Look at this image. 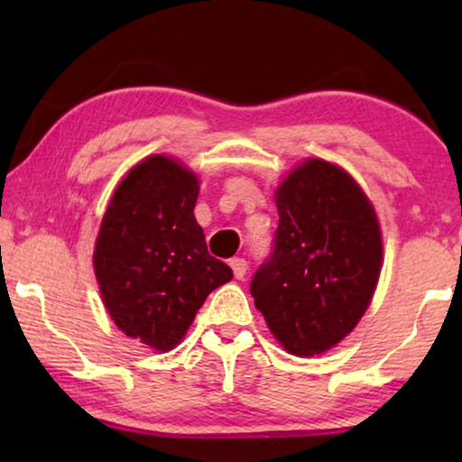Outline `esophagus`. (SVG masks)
I'll list each match as a JSON object with an SVG mask.
<instances>
[{
  "instance_id": "1",
  "label": "esophagus",
  "mask_w": 462,
  "mask_h": 462,
  "mask_svg": "<svg viewBox=\"0 0 462 462\" xmlns=\"http://www.w3.org/2000/svg\"><path fill=\"white\" fill-rule=\"evenodd\" d=\"M229 264L233 269V275H236L237 280H244L245 271H248V263H245V258H231Z\"/></svg>"
}]
</instances>
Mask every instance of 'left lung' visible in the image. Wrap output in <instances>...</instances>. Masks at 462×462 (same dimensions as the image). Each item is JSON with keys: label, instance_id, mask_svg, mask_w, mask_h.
I'll list each match as a JSON object with an SVG mask.
<instances>
[{"label": "left lung", "instance_id": "left-lung-1", "mask_svg": "<svg viewBox=\"0 0 462 462\" xmlns=\"http://www.w3.org/2000/svg\"><path fill=\"white\" fill-rule=\"evenodd\" d=\"M280 225L250 283L254 305L283 349L319 356L368 309L383 267L374 206L343 168L307 160L275 189Z\"/></svg>", "mask_w": 462, "mask_h": 462}]
</instances>
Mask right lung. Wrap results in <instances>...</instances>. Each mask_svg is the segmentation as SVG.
Masks as SVG:
<instances>
[{"instance_id": "add662e5", "label": "right lung", "mask_w": 462, "mask_h": 462, "mask_svg": "<svg viewBox=\"0 0 462 462\" xmlns=\"http://www.w3.org/2000/svg\"><path fill=\"white\" fill-rule=\"evenodd\" d=\"M198 195L191 170L149 155L119 182L94 245V273L111 319L155 351L174 349L206 296L233 277L208 252L193 214Z\"/></svg>"}]
</instances>
